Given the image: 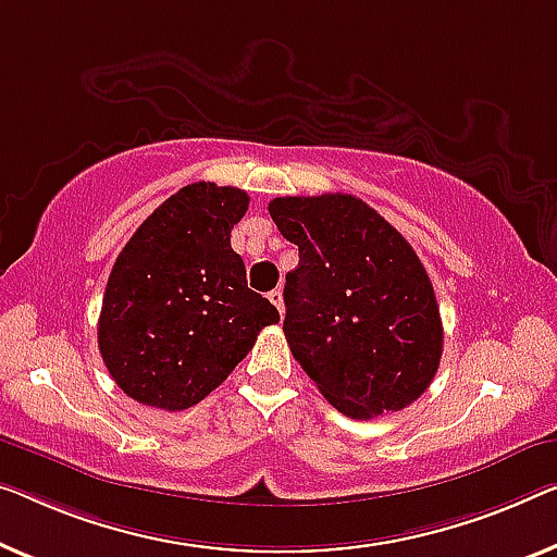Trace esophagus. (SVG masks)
<instances>
[{"mask_svg": "<svg viewBox=\"0 0 557 557\" xmlns=\"http://www.w3.org/2000/svg\"><path fill=\"white\" fill-rule=\"evenodd\" d=\"M268 297H270V302L277 307L280 318H282V314H285V300H282V289H272V293H270Z\"/></svg>", "mask_w": 557, "mask_h": 557, "instance_id": "1", "label": "esophagus"}]
</instances>
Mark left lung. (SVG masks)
<instances>
[{"label":"left lung","instance_id":"obj_1","mask_svg":"<svg viewBox=\"0 0 557 557\" xmlns=\"http://www.w3.org/2000/svg\"><path fill=\"white\" fill-rule=\"evenodd\" d=\"M268 210L300 250L282 322L295 360L347 418L408 408L443 355L433 282L408 239L352 195L275 197Z\"/></svg>","mask_w":557,"mask_h":557}]
</instances>
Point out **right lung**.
I'll use <instances>...</instances> for the list:
<instances>
[{
    "label": "right lung",
    "instance_id": "1",
    "mask_svg": "<svg viewBox=\"0 0 557 557\" xmlns=\"http://www.w3.org/2000/svg\"><path fill=\"white\" fill-rule=\"evenodd\" d=\"M245 189L195 182L157 207L124 245L107 280L97 343L132 400L180 412L205 400L280 320L247 287L230 232Z\"/></svg>",
    "mask_w": 557,
    "mask_h": 557
}]
</instances>
